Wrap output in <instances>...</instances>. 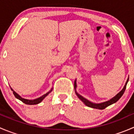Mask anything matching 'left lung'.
I'll use <instances>...</instances> for the list:
<instances>
[{
    "instance_id": "1",
    "label": "left lung",
    "mask_w": 134,
    "mask_h": 134,
    "mask_svg": "<svg viewBox=\"0 0 134 134\" xmlns=\"http://www.w3.org/2000/svg\"><path fill=\"white\" fill-rule=\"evenodd\" d=\"M128 79H129V78L127 79V81H126V82L123 89H122V90H121V91H120L118 94H116V95L114 97H113L111 99L109 100H108V101H106V102H101V103H99V104H95V103H93V102H91V101L88 100L87 99L85 98L84 97H82V95H80V94H78V93L76 92V80L75 81V84H74V86H75V93H76V94L77 95V97H78V98H79L81 100H82V102H83V103L86 105V106H88V107L92 108L98 109H104L106 108V107H108V106H110V105L113 104L115 103L116 102H117V101L120 99V98L122 97V94H123L124 93H125V91L126 90V87L127 83H128Z\"/></svg>"
}]
</instances>
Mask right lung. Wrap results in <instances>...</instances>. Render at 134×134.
Wrapping results in <instances>:
<instances>
[{
	"mask_svg": "<svg viewBox=\"0 0 134 134\" xmlns=\"http://www.w3.org/2000/svg\"><path fill=\"white\" fill-rule=\"evenodd\" d=\"M11 90H12V91H13V94H14L15 97L16 98H17V99L20 100L22 101L23 103L26 104H28V105H34V104H37L40 103V102H41V101L43 100L44 99V98H45V97H47V96L48 95V94H49V93L52 91V88L51 90H50L49 91H48V93H47L46 94H43V96H41V97H39V98H36V99L28 100V99H25V98H22V97H21V96L19 95V94H18L17 93L15 92V91H13V90H12V88H11Z\"/></svg>",
	"mask_w": 134,
	"mask_h": 134,
	"instance_id": "add662e5",
	"label": "right lung"
}]
</instances>
